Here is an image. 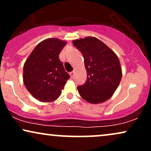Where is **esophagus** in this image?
Returning <instances> with one entry per match:
<instances>
[{
  "instance_id": "esophagus-1",
  "label": "esophagus",
  "mask_w": 151,
  "mask_h": 151,
  "mask_svg": "<svg viewBox=\"0 0 151 151\" xmlns=\"http://www.w3.org/2000/svg\"><path fill=\"white\" fill-rule=\"evenodd\" d=\"M70 77H72V78H73V77H74V72H70Z\"/></svg>"
}]
</instances>
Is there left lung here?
<instances>
[{"label": "left lung", "instance_id": "obj_1", "mask_svg": "<svg viewBox=\"0 0 151 151\" xmlns=\"http://www.w3.org/2000/svg\"><path fill=\"white\" fill-rule=\"evenodd\" d=\"M72 43L82 54L87 74L85 84L77 87L81 98L93 104L107 101L113 96L122 77L117 55L95 37L74 40Z\"/></svg>", "mask_w": 151, "mask_h": 151}]
</instances>
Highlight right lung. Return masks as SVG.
<instances>
[{
  "label": "right lung",
  "mask_w": 151,
  "mask_h": 151,
  "mask_svg": "<svg viewBox=\"0 0 151 151\" xmlns=\"http://www.w3.org/2000/svg\"><path fill=\"white\" fill-rule=\"evenodd\" d=\"M66 45V41L58 38L44 40L34 48L24 64L23 83L38 101H55L70 79L59 59Z\"/></svg>",
  "instance_id": "obj_1"
}]
</instances>
